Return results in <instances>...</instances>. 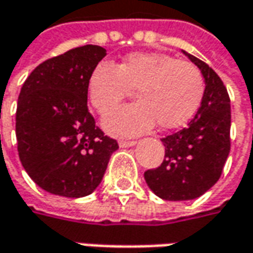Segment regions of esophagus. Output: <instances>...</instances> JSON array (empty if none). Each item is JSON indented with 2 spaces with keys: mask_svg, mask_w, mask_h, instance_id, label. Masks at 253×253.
Listing matches in <instances>:
<instances>
[{
  "mask_svg": "<svg viewBox=\"0 0 253 253\" xmlns=\"http://www.w3.org/2000/svg\"><path fill=\"white\" fill-rule=\"evenodd\" d=\"M118 143H120L121 148H129V146H133V145L136 143V141H125V139H122V141H120Z\"/></svg>",
  "mask_w": 253,
  "mask_h": 253,
  "instance_id": "34e87169",
  "label": "esophagus"
}]
</instances>
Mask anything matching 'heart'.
<instances>
[{
	"mask_svg": "<svg viewBox=\"0 0 253 253\" xmlns=\"http://www.w3.org/2000/svg\"><path fill=\"white\" fill-rule=\"evenodd\" d=\"M137 88L138 103L111 113L104 128L112 135L135 136L152 129L180 128L193 118L204 94V77L196 64L159 52H136L122 62L98 63L88 79L92 107L105 115Z\"/></svg>",
	"mask_w": 253,
	"mask_h": 253,
	"instance_id": "1",
	"label": "heart"
}]
</instances>
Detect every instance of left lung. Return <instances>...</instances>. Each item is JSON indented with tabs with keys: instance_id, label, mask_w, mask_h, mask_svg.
Returning <instances> with one entry per match:
<instances>
[{
	"instance_id": "left-lung-1",
	"label": "left lung",
	"mask_w": 253,
	"mask_h": 253,
	"mask_svg": "<svg viewBox=\"0 0 253 253\" xmlns=\"http://www.w3.org/2000/svg\"><path fill=\"white\" fill-rule=\"evenodd\" d=\"M201 70L206 90L199 111L186 128L162 138L165 159L145 171L149 189L168 201L197 199L222 173L231 149V105L222 80L209 64L184 52Z\"/></svg>"
}]
</instances>
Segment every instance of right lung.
Instances as JSON below:
<instances>
[{
    "label": "right lung",
    "mask_w": 253,
    "mask_h": 253,
    "mask_svg": "<svg viewBox=\"0 0 253 253\" xmlns=\"http://www.w3.org/2000/svg\"><path fill=\"white\" fill-rule=\"evenodd\" d=\"M105 54L97 44L74 47L39 64L21 88L18 155L29 177L47 193L72 199L91 194L118 149L87 107L90 74Z\"/></svg>",
    "instance_id": "add662e5"
}]
</instances>
